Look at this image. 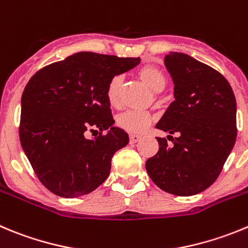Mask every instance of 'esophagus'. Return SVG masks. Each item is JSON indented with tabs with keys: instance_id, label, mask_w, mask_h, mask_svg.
<instances>
[{
	"instance_id": "obj_1",
	"label": "esophagus",
	"mask_w": 248,
	"mask_h": 248,
	"mask_svg": "<svg viewBox=\"0 0 248 248\" xmlns=\"http://www.w3.org/2000/svg\"><path fill=\"white\" fill-rule=\"evenodd\" d=\"M140 139H141V136H140V135H136V134H131V135H130V144H135V142L139 141Z\"/></svg>"
}]
</instances>
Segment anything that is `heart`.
Segmentation results:
<instances>
[{"label": "heart", "instance_id": "b5f03b06", "mask_svg": "<svg viewBox=\"0 0 248 248\" xmlns=\"http://www.w3.org/2000/svg\"><path fill=\"white\" fill-rule=\"evenodd\" d=\"M140 79L142 82L146 83L152 91L155 92H161L165 88L166 79L165 74L162 70L158 69L154 65H146L142 66L138 72ZM122 90H123V77L117 75L109 79L108 85L106 88L107 101L112 107H118L122 99ZM152 122V117L147 113L138 112V110H128L122 114L118 115L117 125L123 130L128 131L131 134H140L144 133L150 126Z\"/></svg>", "mask_w": 248, "mask_h": 248}]
</instances>
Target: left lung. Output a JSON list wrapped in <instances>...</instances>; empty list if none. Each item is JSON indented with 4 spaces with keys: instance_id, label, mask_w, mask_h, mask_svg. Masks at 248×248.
Masks as SVG:
<instances>
[{
    "instance_id": "left-lung-1",
    "label": "left lung",
    "mask_w": 248,
    "mask_h": 248,
    "mask_svg": "<svg viewBox=\"0 0 248 248\" xmlns=\"http://www.w3.org/2000/svg\"><path fill=\"white\" fill-rule=\"evenodd\" d=\"M174 83V101L156 128L160 147L146 161L158 188L188 197L203 192L219 177L236 141V99L230 83L213 67L183 53L165 56ZM177 134V138L171 136Z\"/></svg>"
}]
</instances>
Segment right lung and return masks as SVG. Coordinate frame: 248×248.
Instances as JSON below:
<instances>
[{
  "label": "right lung",
  "mask_w": 248,
  "mask_h": 248,
  "mask_svg": "<svg viewBox=\"0 0 248 248\" xmlns=\"http://www.w3.org/2000/svg\"><path fill=\"white\" fill-rule=\"evenodd\" d=\"M140 58L81 51L33 75L20 101L19 139L43 185L75 198L91 193L109 176L112 157L129 136L113 126L106 88L113 76L129 71ZM100 135L87 140V131ZM103 131L106 134H102Z\"/></svg>",
  "instance_id": "obj_1"
}]
</instances>
